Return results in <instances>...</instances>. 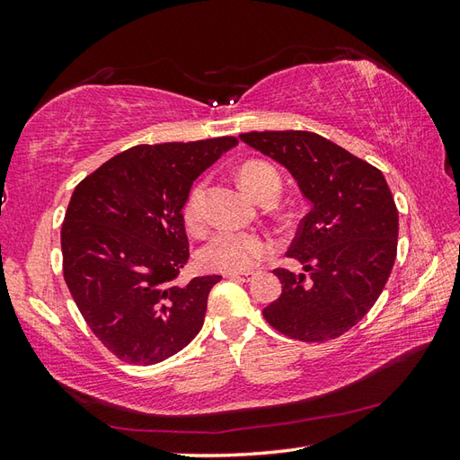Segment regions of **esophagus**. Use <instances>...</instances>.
Instances as JSON below:
<instances>
[{
    "instance_id": "34e87169",
    "label": "esophagus",
    "mask_w": 460,
    "mask_h": 460,
    "mask_svg": "<svg viewBox=\"0 0 460 460\" xmlns=\"http://www.w3.org/2000/svg\"><path fill=\"white\" fill-rule=\"evenodd\" d=\"M223 277L231 280H251V275H241V272H225Z\"/></svg>"
}]
</instances>
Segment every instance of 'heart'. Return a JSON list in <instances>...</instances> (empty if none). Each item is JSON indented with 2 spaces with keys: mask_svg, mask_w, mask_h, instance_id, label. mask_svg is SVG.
<instances>
[{
  "mask_svg": "<svg viewBox=\"0 0 460 460\" xmlns=\"http://www.w3.org/2000/svg\"><path fill=\"white\" fill-rule=\"evenodd\" d=\"M239 181L249 195L257 201L269 193L280 190L279 172L270 164L261 160L245 162L239 168ZM203 199L205 181L195 183L183 203V221L188 229L199 233L203 227ZM272 252L269 237L259 233H235L221 231L209 239L208 245L199 251V262L203 269L221 272H247L255 269L262 259Z\"/></svg>",
  "mask_w": 460,
  "mask_h": 460,
  "instance_id": "obj_1",
  "label": "heart"
}]
</instances>
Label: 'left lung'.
<instances>
[{"mask_svg": "<svg viewBox=\"0 0 460 460\" xmlns=\"http://www.w3.org/2000/svg\"><path fill=\"white\" fill-rule=\"evenodd\" d=\"M239 138L285 165L312 205L287 252L306 272L277 269L282 292L262 316L292 340H334L367 314L392 275L399 217L384 173L314 132Z\"/></svg>", "mask_w": 460, "mask_h": 460, "instance_id": "left-lung-1", "label": "left lung"}]
</instances>
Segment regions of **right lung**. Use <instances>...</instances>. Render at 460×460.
<instances>
[{"instance_id": "add662e5", "label": "right lung", "mask_w": 460, "mask_h": 460, "mask_svg": "<svg viewBox=\"0 0 460 460\" xmlns=\"http://www.w3.org/2000/svg\"><path fill=\"white\" fill-rule=\"evenodd\" d=\"M233 146V136L134 146L73 191L63 277L93 334L126 364H158L199 334L221 277L175 285L190 259L181 211L199 173Z\"/></svg>"}]
</instances>
